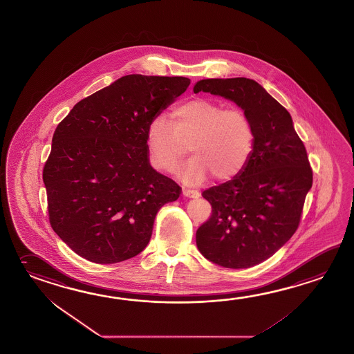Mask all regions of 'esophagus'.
<instances>
[{
  "mask_svg": "<svg viewBox=\"0 0 354 354\" xmlns=\"http://www.w3.org/2000/svg\"><path fill=\"white\" fill-rule=\"evenodd\" d=\"M183 196L188 198H198L201 194L198 191H192V189H183Z\"/></svg>",
  "mask_w": 354,
  "mask_h": 354,
  "instance_id": "esophagus-1",
  "label": "esophagus"
}]
</instances>
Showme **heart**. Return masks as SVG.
I'll list each match as a JSON object with an SVG mask.
<instances>
[{"label": "heart", "instance_id": "heart-1", "mask_svg": "<svg viewBox=\"0 0 354 354\" xmlns=\"http://www.w3.org/2000/svg\"><path fill=\"white\" fill-rule=\"evenodd\" d=\"M254 127L239 108H226L208 99H192L171 114L160 113L147 128V148L153 166L172 172L183 156L192 158L178 169L188 185H200L212 174L230 180L243 171L254 147Z\"/></svg>", "mask_w": 354, "mask_h": 354}]
</instances>
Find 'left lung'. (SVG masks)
Listing matches in <instances>:
<instances>
[{
  "label": "left lung",
  "mask_w": 354,
  "mask_h": 354,
  "mask_svg": "<svg viewBox=\"0 0 354 354\" xmlns=\"http://www.w3.org/2000/svg\"><path fill=\"white\" fill-rule=\"evenodd\" d=\"M203 91L234 102L254 127V147L234 178L203 191L212 215L196 232V243L209 261L229 269L263 263L298 229L313 172L290 113L248 77L202 79Z\"/></svg>",
  "instance_id": "1"
}]
</instances>
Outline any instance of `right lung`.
<instances>
[{
	"instance_id": "add662e5",
	"label": "right lung",
	"mask_w": 354,
	"mask_h": 354,
	"mask_svg": "<svg viewBox=\"0 0 354 354\" xmlns=\"http://www.w3.org/2000/svg\"><path fill=\"white\" fill-rule=\"evenodd\" d=\"M188 85V77L125 75L56 127L42 172L50 223L79 257L115 263L138 255L160 208L180 197V186L149 165L147 128Z\"/></svg>"
}]
</instances>
